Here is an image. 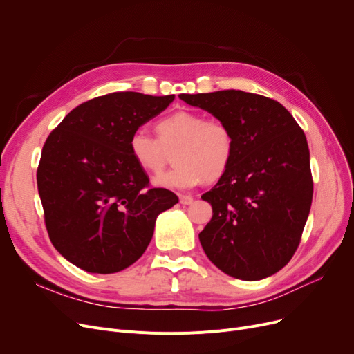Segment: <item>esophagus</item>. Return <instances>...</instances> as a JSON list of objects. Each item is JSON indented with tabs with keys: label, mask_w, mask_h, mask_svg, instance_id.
<instances>
[{
	"label": "esophagus",
	"mask_w": 354,
	"mask_h": 354,
	"mask_svg": "<svg viewBox=\"0 0 354 354\" xmlns=\"http://www.w3.org/2000/svg\"><path fill=\"white\" fill-rule=\"evenodd\" d=\"M179 202L182 203V205H191V203L194 202V196H191V195H179Z\"/></svg>",
	"instance_id": "esophagus-1"
}]
</instances>
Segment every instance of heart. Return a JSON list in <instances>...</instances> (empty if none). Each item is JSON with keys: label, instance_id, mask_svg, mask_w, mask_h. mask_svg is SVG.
I'll use <instances>...</instances> for the list:
<instances>
[{"label": "heart", "instance_id": "1", "mask_svg": "<svg viewBox=\"0 0 354 354\" xmlns=\"http://www.w3.org/2000/svg\"><path fill=\"white\" fill-rule=\"evenodd\" d=\"M159 140L143 129L129 139V152L146 174H159L174 156L175 167L156 178L153 185L166 189H191L203 179L215 180L228 169L235 152L231 127L221 119H207L191 110H178L156 124Z\"/></svg>", "mask_w": 354, "mask_h": 354}]
</instances>
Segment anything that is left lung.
Masks as SVG:
<instances>
[{"instance_id":"left-lung-1","label":"left lung","mask_w":354,"mask_h":354,"mask_svg":"<svg viewBox=\"0 0 354 354\" xmlns=\"http://www.w3.org/2000/svg\"><path fill=\"white\" fill-rule=\"evenodd\" d=\"M224 120L235 138L231 165L202 195L212 218L199 234L207 257L234 278L257 281L280 271L300 244L313 178L306 135L290 111L241 90L179 95Z\"/></svg>"}]
</instances>
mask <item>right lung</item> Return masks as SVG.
<instances>
[{"label": "right lung", "mask_w": 354, "mask_h": 354, "mask_svg": "<svg viewBox=\"0 0 354 354\" xmlns=\"http://www.w3.org/2000/svg\"><path fill=\"white\" fill-rule=\"evenodd\" d=\"M175 96L118 91L82 103L47 138L37 187L48 236L67 261L95 274L136 263L160 212L178 196L149 188L129 139Z\"/></svg>", "instance_id": "obj_1"}]
</instances>
